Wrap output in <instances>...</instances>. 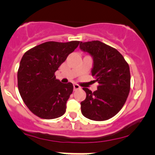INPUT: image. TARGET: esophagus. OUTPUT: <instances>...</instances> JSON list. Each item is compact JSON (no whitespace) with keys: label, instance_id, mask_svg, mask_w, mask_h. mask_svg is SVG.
Segmentation results:
<instances>
[{"label":"esophagus","instance_id":"esophagus-1","mask_svg":"<svg viewBox=\"0 0 155 155\" xmlns=\"http://www.w3.org/2000/svg\"><path fill=\"white\" fill-rule=\"evenodd\" d=\"M73 88H74L75 91H76V90H79V89H80L81 87L79 86V85H77V84H74V85H73Z\"/></svg>","mask_w":155,"mask_h":155}]
</instances>
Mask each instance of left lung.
<instances>
[{"instance_id": "1", "label": "left lung", "mask_w": 155, "mask_h": 155, "mask_svg": "<svg viewBox=\"0 0 155 155\" xmlns=\"http://www.w3.org/2000/svg\"><path fill=\"white\" fill-rule=\"evenodd\" d=\"M79 47L93 56L92 76L97 90L83 87L86 98L81 102V112L93 121H106L115 116L125 104L130 89L127 62L115 48L98 40L80 42Z\"/></svg>"}]
</instances>
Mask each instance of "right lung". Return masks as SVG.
Instances as JSON below:
<instances>
[{"mask_svg": "<svg viewBox=\"0 0 155 155\" xmlns=\"http://www.w3.org/2000/svg\"><path fill=\"white\" fill-rule=\"evenodd\" d=\"M79 43L46 42L28 50L21 58L17 73L18 91L29 110L39 118L54 119L66 112L73 85L61 83L54 73Z\"/></svg>", "mask_w": 155, "mask_h": 155, "instance_id": "right-lung-1", "label": "right lung"}]
</instances>
